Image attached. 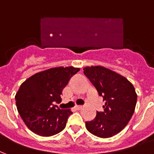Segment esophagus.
Here are the masks:
<instances>
[{"instance_id":"1","label":"esophagus","mask_w":154,"mask_h":154,"mask_svg":"<svg viewBox=\"0 0 154 154\" xmlns=\"http://www.w3.org/2000/svg\"><path fill=\"white\" fill-rule=\"evenodd\" d=\"M75 108L76 109H81L83 108V106H75Z\"/></svg>"}]
</instances>
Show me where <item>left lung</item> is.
Here are the masks:
<instances>
[{
  "instance_id": "1",
  "label": "left lung",
  "mask_w": 154,
  "mask_h": 154,
  "mask_svg": "<svg viewBox=\"0 0 154 154\" xmlns=\"http://www.w3.org/2000/svg\"><path fill=\"white\" fill-rule=\"evenodd\" d=\"M84 73L106 101L103 111L85 122L87 130L100 138L111 137L125 128L135 111V88L125 77L100 66H87Z\"/></svg>"
}]
</instances>
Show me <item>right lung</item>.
Wrapping results in <instances>:
<instances>
[{
    "instance_id": "obj_1",
    "label": "right lung",
    "mask_w": 154,
    "mask_h": 154,
    "mask_svg": "<svg viewBox=\"0 0 154 154\" xmlns=\"http://www.w3.org/2000/svg\"><path fill=\"white\" fill-rule=\"evenodd\" d=\"M79 70L73 66L51 68L31 76L21 84L16 93L18 114L26 127L36 135L51 136L66 125L70 109L58 108L62 90Z\"/></svg>"
}]
</instances>
